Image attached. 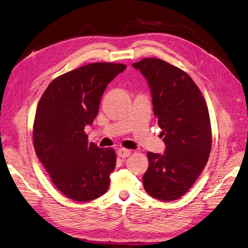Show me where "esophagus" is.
<instances>
[{
	"label": "esophagus",
	"instance_id": "34e87169",
	"mask_svg": "<svg viewBox=\"0 0 248 248\" xmlns=\"http://www.w3.org/2000/svg\"><path fill=\"white\" fill-rule=\"evenodd\" d=\"M117 155L121 157H127L131 155V150L130 149H125V148H119L117 150Z\"/></svg>",
	"mask_w": 248,
	"mask_h": 248
}]
</instances>
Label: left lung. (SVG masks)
I'll return each mask as SVG.
<instances>
[{
  "instance_id": "obj_1",
  "label": "left lung",
  "mask_w": 248,
  "mask_h": 248,
  "mask_svg": "<svg viewBox=\"0 0 248 248\" xmlns=\"http://www.w3.org/2000/svg\"><path fill=\"white\" fill-rule=\"evenodd\" d=\"M132 66L147 80L166 145L162 155L147 154L143 186L151 197L173 201L193 186L208 161L212 141L208 108L193 79L179 68L159 59H143Z\"/></svg>"
}]
</instances>
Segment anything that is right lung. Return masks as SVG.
I'll use <instances>...</instances> for the list:
<instances>
[{
	"label": "right lung",
	"mask_w": 248,
	"mask_h": 248,
	"mask_svg": "<svg viewBox=\"0 0 248 248\" xmlns=\"http://www.w3.org/2000/svg\"><path fill=\"white\" fill-rule=\"evenodd\" d=\"M126 68L93 62L57 77L38 104L34 147L53 185L66 197L89 202L107 191L116 165L112 148L89 143L85 125L99 113L109 82Z\"/></svg>",
	"instance_id": "right-lung-1"
}]
</instances>
